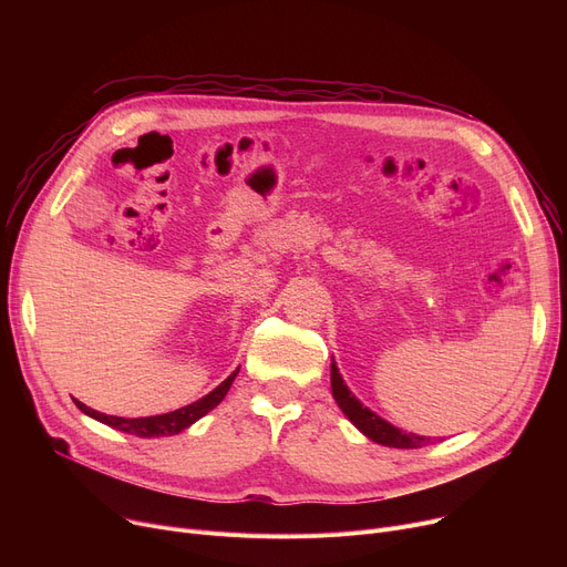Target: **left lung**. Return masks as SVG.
<instances>
[{"mask_svg":"<svg viewBox=\"0 0 567 567\" xmlns=\"http://www.w3.org/2000/svg\"><path fill=\"white\" fill-rule=\"evenodd\" d=\"M331 391L347 419L374 443L389 445V449H423V445L434 443L432 436L404 432V430L391 425L389 421H383L381 415H377L372 409H368L359 398L349 391V385L344 383L333 359H331Z\"/></svg>","mask_w":567,"mask_h":567,"instance_id":"obj_1","label":"left lung"}]
</instances>
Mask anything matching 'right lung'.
<instances>
[{
  "mask_svg": "<svg viewBox=\"0 0 567 567\" xmlns=\"http://www.w3.org/2000/svg\"><path fill=\"white\" fill-rule=\"evenodd\" d=\"M238 374V368L220 383L216 385V389L204 395L202 400L188 404V406H182L176 411H169V413H161V415H146V419H118V415H107V413H101V411H94L92 406H86L82 402L75 400L78 409L82 413H86L89 419H94L103 425H110L118 432H126V434H135V436H142V439H154V436H172V434H178L188 430L193 423H197L202 415H206L212 409H216L223 398L227 395L231 381L236 379Z\"/></svg>",
  "mask_w": 567,
  "mask_h": 567,
  "instance_id": "1",
  "label": "right lung"
}]
</instances>
